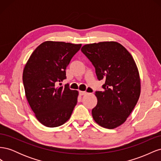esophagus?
<instances>
[{
	"instance_id": "34e87169",
	"label": "esophagus",
	"mask_w": 161,
	"mask_h": 161,
	"mask_svg": "<svg viewBox=\"0 0 161 161\" xmlns=\"http://www.w3.org/2000/svg\"><path fill=\"white\" fill-rule=\"evenodd\" d=\"M87 90H88V91L89 92H92V91H92V89L91 88H88L87 89ZM86 93H87V92H86V91H79V94L80 95H85Z\"/></svg>"
}]
</instances>
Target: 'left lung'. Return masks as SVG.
I'll use <instances>...</instances> for the list:
<instances>
[{"label":"left lung","mask_w":161,"mask_h":161,"mask_svg":"<svg viewBox=\"0 0 161 161\" xmlns=\"http://www.w3.org/2000/svg\"><path fill=\"white\" fill-rule=\"evenodd\" d=\"M82 52L95 69L99 80L104 79L103 91H96L97 104L92 115L102 127L114 129L124 124L138 101L140 79L134 58L116 42L86 44Z\"/></svg>","instance_id":"8db88e82"}]
</instances>
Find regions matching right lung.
Segmentation results:
<instances>
[{
    "label": "right lung",
    "mask_w": 161,
    "mask_h": 161,
    "mask_svg": "<svg viewBox=\"0 0 161 161\" xmlns=\"http://www.w3.org/2000/svg\"><path fill=\"white\" fill-rule=\"evenodd\" d=\"M81 44L47 41L31 53L23 72L25 96L37 120L54 128L69 120L79 92L69 85L56 87L66 79V69Z\"/></svg>",
    "instance_id": "right-lung-1"
}]
</instances>
